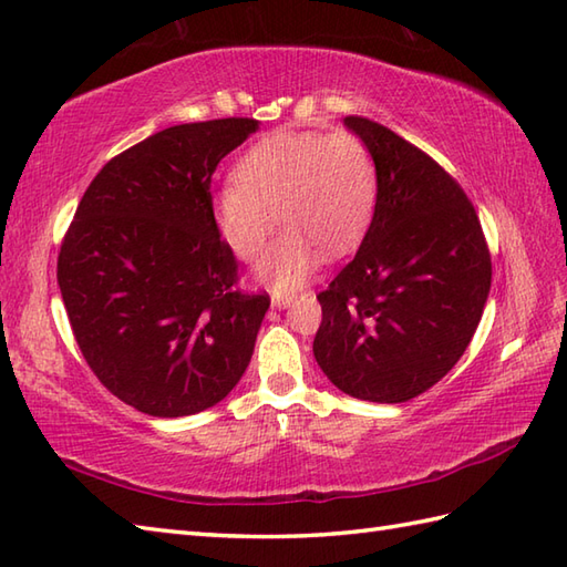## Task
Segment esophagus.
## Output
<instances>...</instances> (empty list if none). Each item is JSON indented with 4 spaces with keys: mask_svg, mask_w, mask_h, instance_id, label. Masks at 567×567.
Here are the masks:
<instances>
[{
    "mask_svg": "<svg viewBox=\"0 0 567 567\" xmlns=\"http://www.w3.org/2000/svg\"><path fill=\"white\" fill-rule=\"evenodd\" d=\"M295 299V295H290V292H272V307H277V309H282V307H287Z\"/></svg>",
    "mask_w": 567,
    "mask_h": 567,
    "instance_id": "34e87169",
    "label": "esophagus"
}]
</instances>
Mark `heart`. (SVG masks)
<instances>
[{
    "mask_svg": "<svg viewBox=\"0 0 567 567\" xmlns=\"http://www.w3.org/2000/svg\"><path fill=\"white\" fill-rule=\"evenodd\" d=\"M378 197V167L355 134L277 131L236 165V185L214 197L219 234L240 260H252L277 221L282 236L258 262L275 292L295 290L319 250L341 258L363 238Z\"/></svg>",
    "mask_w": 567,
    "mask_h": 567,
    "instance_id": "obj_1",
    "label": "heart"
}]
</instances>
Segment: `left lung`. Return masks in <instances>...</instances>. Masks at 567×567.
<instances>
[{
  "instance_id": "1",
  "label": "left lung",
  "mask_w": 567,
  "mask_h": 567,
  "mask_svg": "<svg viewBox=\"0 0 567 567\" xmlns=\"http://www.w3.org/2000/svg\"><path fill=\"white\" fill-rule=\"evenodd\" d=\"M346 126L378 167V199L355 258L317 295L315 358L355 400L396 404L433 388L483 319L492 260L477 212L443 167L363 116Z\"/></svg>"
}]
</instances>
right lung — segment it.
I'll return each mask as SVG.
<instances>
[{
    "label": "right lung",
    "instance_id": "right-lung-1",
    "mask_svg": "<svg viewBox=\"0 0 567 567\" xmlns=\"http://www.w3.org/2000/svg\"><path fill=\"white\" fill-rule=\"evenodd\" d=\"M256 118L171 126L106 163L58 256L72 333L94 375L148 416H189L244 375L268 295L238 290L212 175Z\"/></svg>",
    "mask_w": 567,
    "mask_h": 567
}]
</instances>
